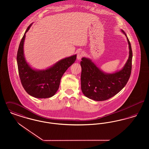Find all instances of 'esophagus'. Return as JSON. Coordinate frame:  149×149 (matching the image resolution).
<instances>
[{
  "label": "esophagus",
  "mask_w": 149,
  "mask_h": 149,
  "mask_svg": "<svg viewBox=\"0 0 149 149\" xmlns=\"http://www.w3.org/2000/svg\"><path fill=\"white\" fill-rule=\"evenodd\" d=\"M84 55H85V53L84 51H79L77 54V59L80 60L84 56Z\"/></svg>",
  "instance_id": "1"
}]
</instances>
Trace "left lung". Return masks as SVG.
<instances>
[{"label": "left lung", "mask_w": 149, "mask_h": 149, "mask_svg": "<svg viewBox=\"0 0 149 149\" xmlns=\"http://www.w3.org/2000/svg\"><path fill=\"white\" fill-rule=\"evenodd\" d=\"M127 37L126 33L122 31ZM129 45V57L123 68L113 74H106L101 71L92 61L85 57L81 58V89L85 97L96 100L103 101L112 98L120 92L126 85L132 70V51Z\"/></svg>", "instance_id": "1"}]
</instances>
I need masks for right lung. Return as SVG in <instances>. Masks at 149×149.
Instances as JSON below:
<instances>
[{
    "label": "right lung",
    "mask_w": 149,
    "mask_h": 149,
    "mask_svg": "<svg viewBox=\"0 0 149 149\" xmlns=\"http://www.w3.org/2000/svg\"><path fill=\"white\" fill-rule=\"evenodd\" d=\"M26 29L19 43L17 60L19 78L24 90L30 95L37 98H47L55 95L58 89L60 80L64 72L73 64L77 55L63 59L53 66L45 70L37 71L32 69L26 61L23 55V44Z\"/></svg>",
    "instance_id": "right-lung-1"
}]
</instances>
